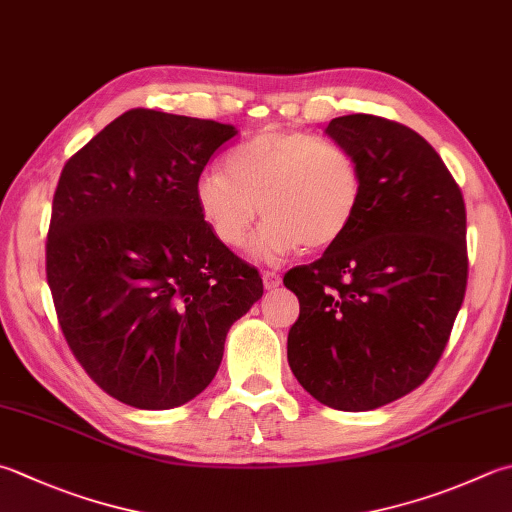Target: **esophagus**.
<instances>
[{"label": "esophagus", "instance_id": "1", "mask_svg": "<svg viewBox=\"0 0 512 512\" xmlns=\"http://www.w3.org/2000/svg\"><path fill=\"white\" fill-rule=\"evenodd\" d=\"M263 285H265V289H276L278 285H281V274L265 272L263 274Z\"/></svg>", "mask_w": 512, "mask_h": 512}]
</instances>
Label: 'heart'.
<instances>
[{"instance_id":"obj_1","label":"heart","mask_w":512,"mask_h":512,"mask_svg":"<svg viewBox=\"0 0 512 512\" xmlns=\"http://www.w3.org/2000/svg\"><path fill=\"white\" fill-rule=\"evenodd\" d=\"M194 196L205 225L225 247H243L263 214L252 252L276 260L298 247L316 252L339 243L359 211L363 173L339 142L267 129L231 149L225 171L200 173Z\"/></svg>"}]
</instances>
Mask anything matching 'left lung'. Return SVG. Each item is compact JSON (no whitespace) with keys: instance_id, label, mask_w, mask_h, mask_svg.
<instances>
[{"instance_id":"1","label":"left lung","mask_w":512,"mask_h":512,"mask_svg":"<svg viewBox=\"0 0 512 512\" xmlns=\"http://www.w3.org/2000/svg\"><path fill=\"white\" fill-rule=\"evenodd\" d=\"M325 133L359 160L363 196L339 243L283 278L301 303L287 361L316 401L363 412L419 388L446 350L468 283L466 205L410 127L352 113Z\"/></svg>"}]
</instances>
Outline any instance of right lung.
Returning <instances> with one entry per match:
<instances>
[{"label":"right lung","instance_id":"1","mask_svg":"<svg viewBox=\"0 0 512 512\" xmlns=\"http://www.w3.org/2000/svg\"><path fill=\"white\" fill-rule=\"evenodd\" d=\"M231 124L131 109L73 153L53 196L46 281L86 374L127 406L169 410L207 388L258 269L218 243L194 187Z\"/></svg>","mask_w":512,"mask_h":512}]
</instances>
